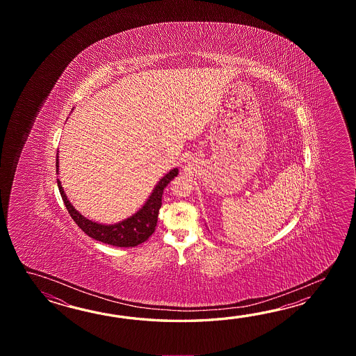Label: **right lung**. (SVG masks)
<instances>
[{
    "label": "right lung",
    "mask_w": 356,
    "mask_h": 356,
    "mask_svg": "<svg viewBox=\"0 0 356 356\" xmlns=\"http://www.w3.org/2000/svg\"><path fill=\"white\" fill-rule=\"evenodd\" d=\"M58 158L60 156L57 152V156H56L57 175H58V167H60ZM178 172H179L178 168H173L170 172H168L167 175L156 183L150 196L145 201L141 209H138V211L131 215L127 219L122 220L115 224H108V225L85 218L68 201L67 196L60 186V179H57V186L68 213L85 234L89 235L95 241L106 243L114 247H136L138 244L144 243L155 232V227L158 222V213L161 207L163 191L167 187L168 183L178 175Z\"/></svg>",
    "instance_id": "obj_1"
}]
</instances>
